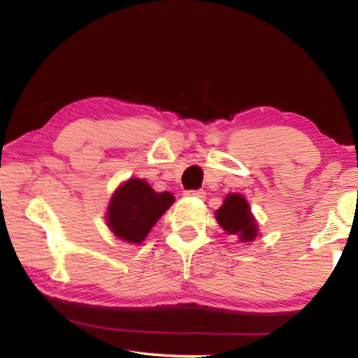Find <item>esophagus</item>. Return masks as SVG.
Wrapping results in <instances>:
<instances>
[{
  "label": "esophagus",
  "instance_id": "esophagus-1",
  "mask_svg": "<svg viewBox=\"0 0 358 358\" xmlns=\"http://www.w3.org/2000/svg\"><path fill=\"white\" fill-rule=\"evenodd\" d=\"M186 196L197 197V199H205V196H207V194H205V191L199 189V191H186Z\"/></svg>",
  "mask_w": 358,
  "mask_h": 358
}]
</instances>
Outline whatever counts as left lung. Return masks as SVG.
I'll return each mask as SVG.
<instances>
[{
	"instance_id": "1",
	"label": "left lung",
	"mask_w": 358,
	"mask_h": 358,
	"mask_svg": "<svg viewBox=\"0 0 358 358\" xmlns=\"http://www.w3.org/2000/svg\"><path fill=\"white\" fill-rule=\"evenodd\" d=\"M215 217L222 230L229 235L238 237L241 243H250L257 238L259 224L251 213L250 202L238 192H230L216 210Z\"/></svg>"
}]
</instances>
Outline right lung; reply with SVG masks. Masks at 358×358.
I'll return each instance as SVG.
<instances>
[{"mask_svg": "<svg viewBox=\"0 0 358 358\" xmlns=\"http://www.w3.org/2000/svg\"><path fill=\"white\" fill-rule=\"evenodd\" d=\"M173 201V194L156 192L145 180L129 178L112 194L106 213L107 227L120 240L142 243Z\"/></svg>", "mask_w": 358, "mask_h": 358, "instance_id": "add662e5", "label": "right lung"}]
</instances>
